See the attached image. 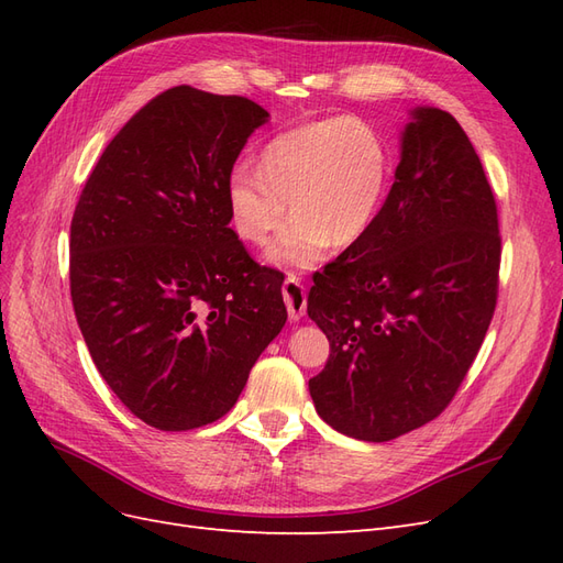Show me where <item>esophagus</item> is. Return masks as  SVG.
<instances>
[{
  "instance_id": "obj_1",
  "label": "esophagus",
  "mask_w": 563,
  "mask_h": 563,
  "mask_svg": "<svg viewBox=\"0 0 563 563\" xmlns=\"http://www.w3.org/2000/svg\"><path fill=\"white\" fill-rule=\"evenodd\" d=\"M282 294H284V302H286V308H288V319L298 321L305 314V310H308V291H305V286L300 284L298 277L288 275L284 279Z\"/></svg>"
}]
</instances>
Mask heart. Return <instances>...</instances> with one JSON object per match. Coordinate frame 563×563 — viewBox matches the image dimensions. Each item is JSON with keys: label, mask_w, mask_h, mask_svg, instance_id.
Here are the masks:
<instances>
[{"label": "heart", "mask_w": 563, "mask_h": 563, "mask_svg": "<svg viewBox=\"0 0 563 563\" xmlns=\"http://www.w3.org/2000/svg\"><path fill=\"white\" fill-rule=\"evenodd\" d=\"M389 180V155L378 131L354 117L302 124L272 139L261 172L242 166L228 183L234 232L253 246L269 242L286 220L294 223L269 249L282 267L308 269L333 249L362 242L376 223Z\"/></svg>", "instance_id": "1"}]
</instances>
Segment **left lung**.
I'll return each instance as SVG.
<instances>
[{
  "label": "left lung",
  "instance_id": "1",
  "mask_svg": "<svg viewBox=\"0 0 563 563\" xmlns=\"http://www.w3.org/2000/svg\"><path fill=\"white\" fill-rule=\"evenodd\" d=\"M498 207L455 117L420 108L362 242L314 272L308 314L329 338L310 378L317 413L362 441H389L453 401L496 312Z\"/></svg>",
  "mask_w": 563,
  "mask_h": 563
}]
</instances>
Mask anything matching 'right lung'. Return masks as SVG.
Returning <instances> with one entry per match:
<instances>
[{"label": "right lung", "instance_id": "1", "mask_svg": "<svg viewBox=\"0 0 563 563\" xmlns=\"http://www.w3.org/2000/svg\"><path fill=\"white\" fill-rule=\"evenodd\" d=\"M267 112L174 87L100 155L70 225V296L91 360L129 411L164 432L240 399L286 323L284 275L230 228L228 183Z\"/></svg>", "mask_w": 563, "mask_h": 563}]
</instances>
